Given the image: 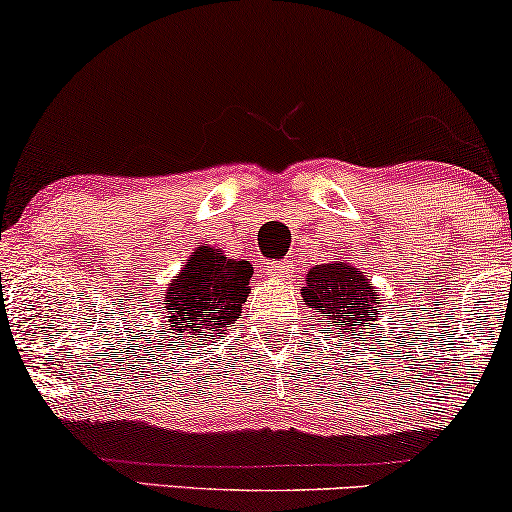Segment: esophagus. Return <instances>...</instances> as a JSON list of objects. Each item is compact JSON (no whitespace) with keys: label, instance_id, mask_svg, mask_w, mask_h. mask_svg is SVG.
<instances>
[{"label":"esophagus","instance_id":"34e87169","mask_svg":"<svg viewBox=\"0 0 512 512\" xmlns=\"http://www.w3.org/2000/svg\"><path fill=\"white\" fill-rule=\"evenodd\" d=\"M272 275H277V277H286L289 275V263L286 261H277V263H272Z\"/></svg>","mask_w":512,"mask_h":512}]
</instances>
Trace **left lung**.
I'll return each mask as SVG.
<instances>
[{
	"label": "left lung",
	"instance_id": "left-lung-1",
	"mask_svg": "<svg viewBox=\"0 0 512 512\" xmlns=\"http://www.w3.org/2000/svg\"><path fill=\"white\" fill-rule=\"evenodd\" d=\"M300 296L307 307L317 310L319 317L345 338L366 333L384 307L377 303V293L368 277L340 258L310 268Z\"/></svg>",
	"mask_w": 512,
	"mask_h": 512
}]
</instances>
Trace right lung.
Returning <instances> with one entry per match:
<instances>
[{
    "label": "right lung",
    "instance_id": "1",
    "mask_svg": "<svg viewBox=\"0 0 512 512\" xmlns=\"http://www.w3.org/2000/svg\"><path fill=\"white\" fill-rule=\"evenodd\" d=\"M249 261L223 256L214 247L193 251L184 268L167 284L163 296L167 335L181 345H198L202 338H223L242 317V303L251 291Z\"/></svg>",
    "mask_w": 512,
    "mask_h": 512
}]
</instances>
